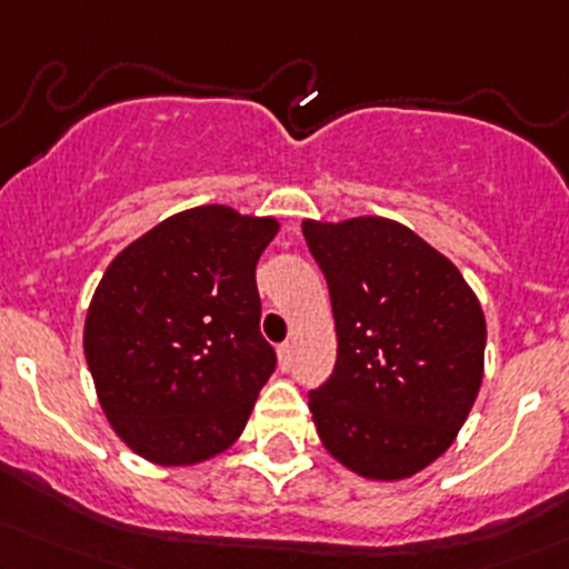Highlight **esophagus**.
<instances>
[{
	"label": "esophagus",
	"instance_id": "34e87169",
	"mask_svg": "<svg viewBox=\"0 0 569 569\" xmlns=\"http://www.w3.org/2000/svg\"><path fill=\"white\" fill-rule=\"evenodd\" d=\"M291 361H295V346H291V342H283V346L278 348V365H280V370H289Z\"/></svg>",
	"mask_w": 569,
	"mask_h": 569
}]
</instances>
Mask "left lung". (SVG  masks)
<instances>
[{
    "label": "left lung",
    "mask_w": 569,
    "mask_h": 569,
    "mask_svg": "<svg viewBox=\"0 0 569 569\" xmlns=\"http://www.w3.org/2000/svg\"><path fill=\"white\" fill-rule=\"evenodd\" d=\"M327 278L335 372L310 391L323 448L372 480L448 451L483 380L486 318L461 272L402 223L302 221Z\"/></svg>",
    "instance_id": "obj_1"
}]
</instances>
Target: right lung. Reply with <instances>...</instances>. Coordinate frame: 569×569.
Segmentation results:
<instances>
[{
    "label": "right lung",
    "mask_w": 569,
    "mask_h": 569,
    "mask_svg": "<svg viewBox=\"0 0 569 569\" xmlns=\"http://www.w3.org/2000/svg\"><path fill=\"white\" fill-rule=\"evenodd\" d=\"M278 229L202 204L156 223L104 270L83 351L110 427L142 459L199 465L246 429L274 370L256 261Z\"/></svg>",
    "instance_id": "obj_1"
}]
</instances>
